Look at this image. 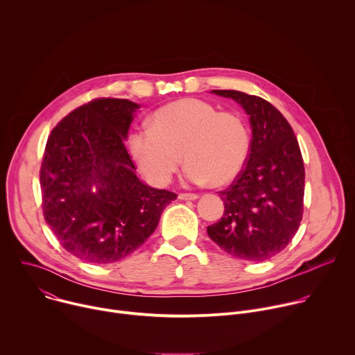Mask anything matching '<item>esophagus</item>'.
<instances>
[{"label": "esophagus", "mask_w": 355, "mask_h": 355, "mask_svg": "<svg viewBox=\"0 0 355 355\" xmlns=\"http://www.w3.org/2000/svg\"><path fill=\"white\" fill-rule=\"evenodd\" d=\"M178 198L182 199V200H195V199H198L199 196H198L196 193H180Z\"/></svg>", "instance_id": "esophagus-1"}]
</instances>
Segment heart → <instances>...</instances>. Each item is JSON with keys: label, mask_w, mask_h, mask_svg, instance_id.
<instances>
[{"label": "heart", "mask_w": 355, "mask_h": 355, "mask_svg": "<svg viewBox=\"0 0 355 355\" xmlns=\"http://www.w3.org/2000/svg\"><path fill=\"white\" fill-rule=\"evenodd\" d=\"M129 148L141 173L156 185L168 184L185 159L189 182L222 187L243 171L250 133L239 115L184 98L157 110L151 125L136 128Z\"/></svg>", "instance_id": "obj_1"}]
</instances>
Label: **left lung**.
<instances>
[{"instance_id": "obj_1", "label": "left lung", "mask_w": 355, "mask_h": 355, "mask_svg": "<svg viewBox=\"0 0 355 355\" xmlns=\"http://www.w3.org/2000/svg\"><path fill=\"white\" fill-rule=\"evenodd\" d=\"M234 99L250 116L245 167L225 191V214L208 226L209 237L230 256L266 261L293 239L303 215L305 167L296 136L268 101L234 89H212Z\"/></svg>"}]
</instances>
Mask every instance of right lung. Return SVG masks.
I'll return each instance as SVG.
<instances>
[{"label":"right lung","mask_w":355,"mask_h":355,"mask_svg":"<svg viewBox=\"0 0 355 355\" xmlns=\"http://www.w3.org/2000/svg\"><path fill=\"white\" fill-rule=\"evenodd\" d=\"M139 104L98 98L50 133L40 167L42 208L77 259L110 264L137 250L177 193L143 184L123 140Z\"/></svg>","instance_id":"1"}]
</instances>
